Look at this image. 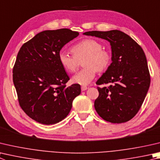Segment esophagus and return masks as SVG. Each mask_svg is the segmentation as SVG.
<instances>
[{
  "label": "esophagus",
  "instance_id": "1",
  "mask_svg": "<svg viewBox=\"0 0 160 160\" xmlns=\"http://www.w3.org/2000/svg\"><path fill=\"white\" fill-rule=\"evenodd\" d=\"M88 89V87H86V86H82L81 87V89H82V91H85Z\"/></svg>",
  "mask_w": 160,
  "mask_h": 160
}]
</instances>
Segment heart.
Listing matches in <instances>:
<instances>
[{
	"mask_svg": "<svg viewBox=\"0 0 160 160\" xmlns=\"http://www.w3.org/2000/svg\"><path fill=\"white\" fill-rule=\"evenodd\" d=\"M72 55L67 52H60L59 62L62 68L68 72L77 69L78 61L85 57L83 66L85 68L78 72L72 78V82L80 85H88L94 79L98 71H103L108 67L111 62V55L102 50V45L94 39H84L71 48Z\"/></svg>",
	"mask_w": 160,
	"mask_h": 160,
	"instance_id": "obj_1",
	"label": "heart"
}]
</instances>
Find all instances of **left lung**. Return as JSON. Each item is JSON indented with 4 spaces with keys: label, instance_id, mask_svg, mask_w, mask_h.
<instances>
[{
    "label": "left lung",
    "instance_id": "obj_1",
    "mask_svg": "<svg viewBox=\"0 0 160 160\" xmlns=\"http://www.w3.org/2000/svg\"><path fill=\"white\" fill-rule=\"evenodd\" d=\"M83 34L108 40L111 46L112 63L97 82L98 85H110L98 88L96 111L107 122H126L141 108L150 87V77L143 49L118 30L92 31Z\"/></svg>",
    "mask_w": 160,
    "mask_h": 160
}]
</instances>
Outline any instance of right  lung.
<instances>
[{"instance_id":"right-lung-1","label":"right lung","mask_w":160,"mask_h":160,"mask_svg":"<svg viewBox=\"0 0 160 160\" xmlns=\"http://www.w3.org/2000/svg\"><path fill=\"white\" fill-rule=\"evenodd\" d=\"M78 35L68 28L43 31L20 48L13 68V82L20 106L37 122H59L80 94V85L66 86L69 77L58 58L63 46Z\"/></svg>"}]
</instances>
